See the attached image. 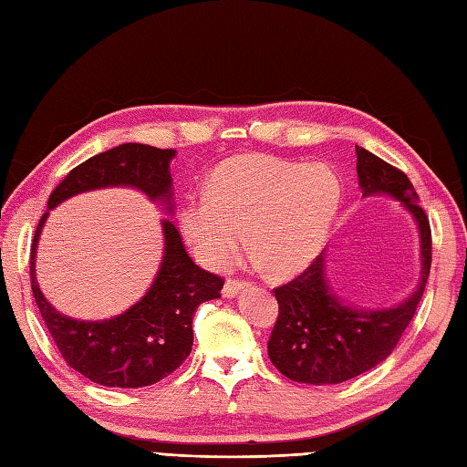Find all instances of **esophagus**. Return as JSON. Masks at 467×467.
Listing matches in <instances>:
<instances>
[{
	"instance_id": "obj_1",
	"label": "esophagus",
	"mask_w": 467,
	"mask_h": 467,
	"mask_svg": "<svg viewBox=\"0 0 467 467\" xmlns=\"http://www.w3.org/2000/svg\"><path fill=\"white\" fill-rule=\"evenodd\" d=\"M247 284L244 282V279H237V277H230L225 282V285H223V296L225 297H235L237 294L242 292V289L245 287Z\"/></svg>"
}]
</instances>
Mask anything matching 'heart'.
I'll return each instance as SVG.
<instances>
[{
    "mask_svg": "<svg viewBox=\"0 0 467 467\" xmlns=\"http://www.w3.org/2000/svg\"><path fill=\"white\" fill-rule=\"evenodd\" d=\"M341 183L324 163L265 155L225 161L205 193L185 202L180 225L195 255L225 267L245 242L275 275L302 272L319 255L341 207Z\"/></svg>",
    "mask_w": 467,
    "mask_h": 467,
    "instance_id": "b5f03b06",
    "label": "heart"
}]
</instances>
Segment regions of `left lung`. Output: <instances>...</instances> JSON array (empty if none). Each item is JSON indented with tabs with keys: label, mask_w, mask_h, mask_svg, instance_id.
Here are the masks:
<instances>
[{
	"label": "left lung",
	"mask_w": 467,
	"mask_h": 467,
	"mask_svg": "<svg viewBox=\"0 0 467 467\" xmlns=\"http://www.w3.org/2000/svg\"><path fill=\"white\" fill-rule=\"evenodd\" d=\"M358 180L364 195L388 193L403 203L420 230V285L389 309L348 306L329 285L326 252L304 274L274 289L279 314L267 354L285 378L299 383H341L376 368L398 346L416 314L431 267V230L408 175L356 146Z\"/></svg>",
	"instance_id": "obj_1"
}]
</instances>
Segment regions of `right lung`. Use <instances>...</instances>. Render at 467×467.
I'll list each match as a JSON object with an SVG mask.
<instances>
[{
    "label": "right lung",
    "instance_id": "obj_1",
    "mask_svg": "<svg viewBox=\"0 0 467 467\" xmlns=\"http://www.w3.org/2000/svg\"><path fill=\"white\" fill-rule=\"evenodd\" d=\"M175 150H160L143 143L121 146L79 163L51 192L47 210L81 192L128 185L165 203L171 212L170 161ZM36 227L29 257V279L39 314L69 368L106 388H143L158 383L178 369L193 346L192 319L207 299L220 297L223 279L205 272L188 255L182 235L170 220H163V260L151 287L128 312L103 321L74 319L51 306L36 279V252L41 227Z\"/></svg>",
    "mask_w": 467,
    "mask_h": 467
}]
</instances>
